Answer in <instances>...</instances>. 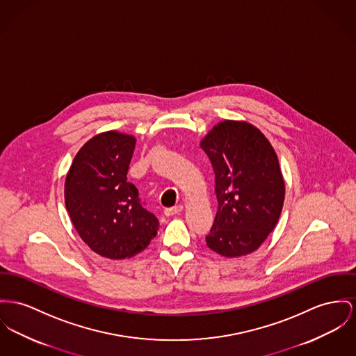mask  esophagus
I'll use <instances>...</instances> for the list:
<instances>
[{"instance_id":"34e87169","label":"esophagus","mask_w":356,"mask_h":356,"mask_svg":"<svg viewBox=\"0 0 356 356\" xmlns=\"http://www.w3.org/2000/svg\"><path fill=\"white\" fill-rule=\"evenodd\" d=\"M182 205H177V207H172V208H166L165 211H163V213L167 217H170V216H174V214L181 213L182 212Z\"/></svg>"}]
</instances>
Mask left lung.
Wrapping results in <instances>:
<instances>
[{"instance_id": "8db88e82", "label": "left lung", "mask_w": 356, "mask_h": 356, "mask_svg": "<svg viewBox=\"0 0 356 356\" xmlns=\"http://www.w3.org/2000/svg\"><path fill=\"white\" fill-rule=\"evenodd\" d=\"M216 175L218 209L207 245L227 258L259 248L282 212L284 182L277 154L258 128L225 120L201 142Z\"/></svg>"}]
</instances>
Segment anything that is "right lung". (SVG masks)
I'll return each instance as SVG.
<instances>
[{
	"label": "right lung",
	"instance_id": "right-lung-1",
	"mask_svg": "<svg viewBox=\"0 0 356 356\" xmlns=\"http://www.w3.org/2000/svg\"><path fill=\"white\" fill-rule=\"evenodd\" d=\"M134 136L109 131L75 155L65 184V202L82 240L109 259L131 258L156 236L159 221L127 181Z\"/></svg>",
	"mask_w": 356,
	"mask_h": 356
}]
</instances>
